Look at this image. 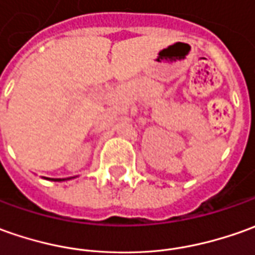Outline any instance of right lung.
I'll list each match as a JSON object with an SVG mask.
<instances>
[{"mask_svg": "<svg viewBox=\"0 0 255 255\" xmlns=\"http://www.w3.org/2000/svg\"><path fill=\"white\" fill-rule=\"evenodd\" d=\"M46 180H51V181H65V180H69V178H48V177H44Z\"/></svg>", "mask_w": 255, "mask_h": 255, "instance_id": "1", "label": "right lung"}]
</instances>
